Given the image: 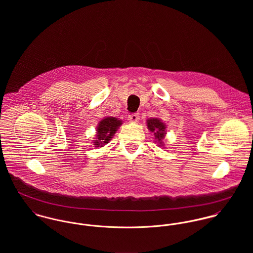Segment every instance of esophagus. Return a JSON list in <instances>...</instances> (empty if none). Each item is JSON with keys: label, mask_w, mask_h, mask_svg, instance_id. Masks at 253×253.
Here are the masks:
<instances>
[{"label": "esophagus", "mask_w": 253, "mask_h": 253, "mask_svg": "<svg viewBox=\"0 0 253 253\" xmlns=\"http://www.w3.org/2000/svg\"><path fill=\"white\" fill-rule=\"evenodd\" d=\"M128 120L132 123H136L139 121V114L138 113H134V114H130L128 115Z\"/></svg>", "instance_id": "34e87169"}]
</instances>
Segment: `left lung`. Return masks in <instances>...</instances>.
Listing matches in <instances>:
<instances>
[{
	"label": "left lung",
	"mask_w": 253,
	"mask_h": 253,
	"mask_svg": "<svg viewBox=\"0 0 253 253\" xmlns=\"http://www.w3.org/2000/svg\"><path fill=\"white\" fill-rule=\"evenodd\" d=\"M147 126L148 128L154 132L155 134V138H157L160 142H162L163 138H165V129H166V126L164 125V123H162L160 120L153 118L147 121Z\"/></svg>",
	"instance_id": "obj_1"
}]
</instances>
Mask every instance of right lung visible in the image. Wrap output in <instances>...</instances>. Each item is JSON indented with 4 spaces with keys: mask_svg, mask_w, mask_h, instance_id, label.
<instances>
[{
    "mask_svg": "<svg viewBox=\"0 0 253 253\" xmlns=\"http://www.w3.org/2000/svg\"><path fill=\"white\" fill-rule=\"evenodd\" d=\"M122 125V122L116 118L110 117L103 119L97 127V139L95 140V147H102V145L108 143L112 136L115 134L117 128Z\"/></svg>",
    "mask_w": 253,
    "mask_h": 253,
    "instance_id": "add662e5",
    "label": "right lung"
}]
</instances>
